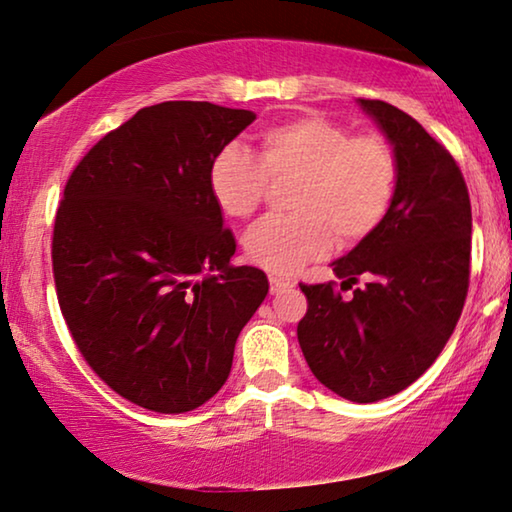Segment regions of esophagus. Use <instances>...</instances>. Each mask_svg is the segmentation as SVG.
Segmentation results:
<instances>
[{"label": "esophagus", "mask_w": 512, "mask_h": 512, "mask_svg": "<svg viewBox=\"0 0 512 512\" xmlns=\"http://www.w3.org/2000/svg\"><path fill=\"white\" fill-rule=\"evenodd\" d=\"M269 285H271V294H273V296H275V294H282V291H287V289L294 287L289 280L275 278V275H271V278H269Z\"/></svg>", "instance_id": "obj_1"}]
</instances>
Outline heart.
I'll use <instances>...</instances> for the list:
<instances>
[{
	"label": "heart",
	"instance_id": "heart-1",
	"mask_svg": "<svg viewBox=\"0 0 512 512\" xmlns=\"http://www.w3.org/2000/svg\"><path fill=\"white\" fill-rule=\"evenodd\" d=\"M209 193L225 216H253L273 182H296L289 216H266L243 237L248 259L275 275L298 273L371 237L389 214L399 159L385 136L353 134L326 116H300L264 129L259 152L232 143L209 166Z\"/></svg>",
	"mask_w": 512,
	"mask_h": 512
}]
</instances>
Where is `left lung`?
<instances>
[{
    "label": "left lung",
    "mask_w": 512,
    "mask_h": 512,
    "mask_svg": "<svg viewBox=\"0 0 512 512\" xmlns=\"http://www.w3.org/2000/svg\"><path fill=\"white\" fill-rule=\"evenodd\" d=\"M399 159L387 218L351 253L332 262V282L300 285L307 314L298 344L321 385L342 399L373 403L415 383L442 353L469 287L472 205L444 145L415 118L380 100H358Z\"/></svg>",
    "instance_id": "obj_1"
}]
</instances>
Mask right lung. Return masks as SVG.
<instances>
[{
    "label": "right lung",
    "instance_id": "obj_1",
    "mask_svg": "<svg viewBox=\"0 0 512 512\" xmlns=\"http://www.w3.org/2000/svg\"><path fill=\"white\" fill-rule=\"evenodd\" d=\"M255 120L212 102L136 111L72 170L56 212V296L79 353L113 392L161 415L200 408L230 376L269 294L209 193V166Z\"/></svg>",
    "mask_w": 512,
    "mask_h": 512
}]
</instances>
